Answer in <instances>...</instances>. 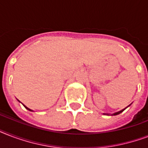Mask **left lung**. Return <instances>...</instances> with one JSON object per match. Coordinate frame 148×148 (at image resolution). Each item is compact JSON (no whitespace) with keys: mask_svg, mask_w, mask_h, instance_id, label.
<instances>
[{"mask_svg":"<svg viewBox=\"0 0 148 148\" xmlns=\"http://www.w3.org/2000/svg\"><path fill=\"white\" fill-rule=\"evenodd\" d=\"M131 104H129L128 106H127V108H128L129 106L131 105ZM127 108H124V109H122L121 110H119V111H117V112H115V113H114V114H107V113H103V114H104V115H108V116H109V115H110V116H115V115H117V114H121V113H122L123 112V111H124V110H125V109H126Z\"/></svg>","mask_w":148,"mask_h":148,"instance_id":"8db88e82","label":"left lung"}]
</instances>
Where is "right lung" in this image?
Here are the masks:
<instances>
[{"mask_svg": "<svg viewBox=\"0 0 148 148\" xmlns=\"http://www.w3.org/2000/svg\"><path fill=\"white\" fill-rule=\"evenodd\" d=\"M17 101H18V100H17ZM19 101V102H21V101ZM23 105H24V108H26L27 110H30V111H34L33 110H31V109H30V108H27V107H26V106L24 105V104H23Z\"/></svg>", "mask_w": 148, "mask_h": 148, "instance_id": "obj_1", "label": "right lung"}]
</instances>
